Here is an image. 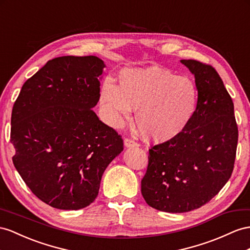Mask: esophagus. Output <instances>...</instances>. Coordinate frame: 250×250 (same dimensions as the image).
<instances>
[{
	"label": "esophagus",
	"mask_w": 250,
	"mask_h": 250,
	"mask_svg": "<svg viewBox=\"0 0 250 250\" xmlns=\"http://www.w3.org/2000/svg\"><path fill=\"white\" fill-rule=\"evenodd\" d=\"M124 144H125V148H133V146H138L137 143L134 142V140L131 139V138H125Z\"/></svg>",
	"instance_id": "34e87169"
}]
</instances>
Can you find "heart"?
I'll use <instances>...</instances> for the list:
<instances>
[{
    "mask_svg": "<svg viewBox=\"0 0 250 250\" xmlns=\"http://www.w3.org/2000/svg\"><path fill=\"white\" fill-rule=\"evenodd\" d=\"M197 101L193 80L157 66L121 70L119 85L105 81L99 96L108 123L119 125L134 108L139 133L155 143L180 135L193 118Z\"/></svg>",
    "mask_w": 250,
    "mask_h": 250,
    "instance_id": "obj_1",
    "label": "heart"
}]
</instances>
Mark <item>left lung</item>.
I'll return each instance as SVG.
<instances>
[{
	"mask_svg": "<svg viewBox=\"0 0 250 250\" xmlns=\"http://www.w3.org/2000/svg\"><path fill=\"white\" fill-rule=\"evenodd\" d=\"M181 62L194 75L196 111L180 135L149 150L142 180L146 204L171 213L200 208L219 193L233 171L239 135L232 99L216 70L196 60Z\"/></svg>",
	"mask_w": 250,
	"mask_h": 250,
	"instance_id": "1",
	"label": "left lung"
}]
</instances>
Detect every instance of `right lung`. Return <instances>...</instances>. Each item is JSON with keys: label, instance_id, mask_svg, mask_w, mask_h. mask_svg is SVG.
<instances>
[{"label": "right lung", "instance_id": "right-lung-1", "mask_svg": "<svg viewBox=\"0 0 250 250\" xmlns=\"http://www.w3.org/2000/svg\"><path fill=\"white\" fill-rule=\"evenodd\" d=\"M104 67L96 56L49 60L12 107V162L31 192L54 208L93 203L104 170L124 150L120 135L92 110Z\"/></svg>", "mask_w": 250, "mask_h": 250}]
</instances>
